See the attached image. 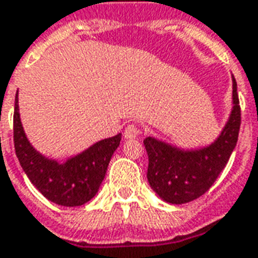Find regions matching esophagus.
<instances>
[{"instance_id":"esophagus-1","label":"esophagus","mask_w":258,"mask_h":258,"mask_svg":"<svg viewBox=\"0 0 258 258\" xmlns=\"http://www.w3.org/2000/svg\"><path fill=\"white\" fill-rule=\"evenodd\" d=\"M140 127L138 125H135V123H131V125H127L125 127V131H123V136L125 139H136L140 136Z\"/></svg>"}]
</instances>
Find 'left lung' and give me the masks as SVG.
I'll list each match as a JSON object with an SVG mask.
<instances>
[{"instance_id":"8db88e82","label":"left lung","mask_w":258,"mask_h":258,"mask_svg":"<svg viewBox=\"0 0 258 258\" xmlns=\"http://www.w3.org/2000/svg\"><path fill=\"white\" fill-rule=\"evenodd\" d=\"M233 80V108L220 138L200 150H180L154 138L144 139L149 155L147 179L151 189L164 202H193L213 186L231 157L240 129V105L236 80Z\"/></svg>"}]
</instances>
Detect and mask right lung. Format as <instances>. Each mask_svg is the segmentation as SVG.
Instances as JSON below:
<instances>
[{
  "instance_id": "add662e5",
  "label": "right lung",
  "mask_w": 258,
  "mask_h": 258,
  "mask_svg": "<svg viewBox=\"0 0 258 258\" xmlns=\"http://www.w3.org/2000/svg\"><path fill=\"white\" fill-rule=\"evenodd\" d=\"M120 138L122 136L119 133L114 138L100 140L82 154L72 157L62 164L45 158L44 155L33 149L23 132L16 94L14 111V144L16 157L27 178L37 187V190L55 204L76 207L96 196L104 180L109 160L119 146Z\"/></svg>"
}]
</instances>
